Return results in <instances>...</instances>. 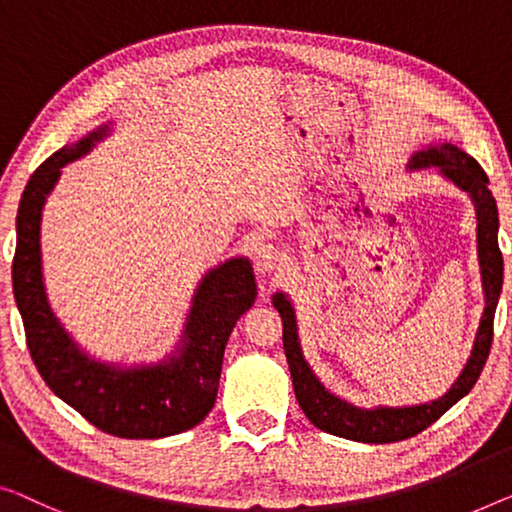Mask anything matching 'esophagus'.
<instances>
[{
  "label": "esophagus",
  "instance_id": "1",
  "mask_svg": "<svg viewBox=\"0 0 512 512\" xmlns=\"http://www.w3.org/2000/svg\"><path fill=\"white\" fill-rule=\"evenodd\" d=\"M278 262H280V248L276 246V243L264 241V243H259V246L255 248V266H257V271L269 273V271L276 269Z\"/></svg>",
  "mask_w": 512,
  "mask_h": 512
}]
</instances>
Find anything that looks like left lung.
<instances>
[{"mask_svg":"<svg viewBox=\"0 0 512 512\" xmlns=\"http://www.w3.org/2000/svg\"><path fill=\"white\" fill-rule=\"evenodd\" d=\"M439 165L444 177L451 179L455 186L467 190L471 200L476 202L478 211V255L480 266H483V282H485V315L480 319V329L476 335V345L467 368L462 370L460 379L455 381L451 391L444 398L418 404V407H402V409H358L338 400L326 388L319 384L317 377L305 363L299 347V335H296V319L292 303L287 301L285 294L273 296V305L282 317V345H285V356L292 372V384L296 400L303 414L310 418V423L319 430L345 437L352 441H363V444H393L409 437H416L425 427L439 421L457 400H462L483 372L487 356L492 349L494 338V312H497V301L503 285V257L499 250V211L497 200L492 197L490 179L483 167L478 165L476 158L464 154L462 149L453 144H432L425 151L411 158L409 167H427Z\"/></svg>","mask_w":512,"mask_h":512,"instance_id":"left-lung-1","label":"left lung"}]
</instances>
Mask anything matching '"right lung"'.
<instances>
[{
    "mask_svg": "<svg viewBox=\"0 0 512 512\" xmlns=\"http://www.w3.org/2000/svg\"><path fill=\"white\" fill-rule=\"evenodd\" d=\"M105 128L55 151L27 181L18 207L13 294L36 370L57 398L98 430L121 439H160L204 421L216 402L225 345L253 305L257 285L248 259H230L197 287L179 354L154 368L119 370L80 352L52 315L41 276V209L59 170L94 147Z\"/></svg>",
    "mask_w": 512,
    "mask_h": 512,
    "instance_id": "1",
    "label": "right lung"
}]
</instances>
